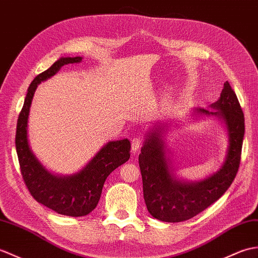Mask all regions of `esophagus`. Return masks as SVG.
<instances>
[{
  "mask_svg": "<svg viewBox=\"0 0 258 258\" xmlns=\"http://www.w3.org/2000/svg\"><path fill=\"white\" fill-rule=\"evenodd\" d=\"M131 142H132V151L136 153L142 146V140L140 139V137H134V139Z\"/></svg>",
  "mask_w": 258,
  "mask_h": 258,
  "instance_id": "1",
  "label": "esophagus"
}]
</instances>
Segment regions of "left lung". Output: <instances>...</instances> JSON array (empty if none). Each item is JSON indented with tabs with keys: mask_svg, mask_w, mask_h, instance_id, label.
Wrapping results in <instances>:
<instances>
[{
	"mask_svg": "<svg viewBox=\"0 0 258 258\" xmlns=\"http://www.w3.org/2000/svg\"><path fill=\"white\" fill-rule=\"evenodd\" d=\"M211 106L219 111L197 109L195 113L223 117L230 142L223 166L211 177L190 183L173 178L165 158L161 130L149 133L142 147L139 163L144 200L155 219L181 222L194 218L219 200L234 180L241 161L245 125L242 107L229 82L224 83L220 99Z\"/></svg>",
	"mask_w": 258,
	"mask_h": 258,
	"instance_id": "left-lung-1",
	"label": "left lung"
}]
</instances>
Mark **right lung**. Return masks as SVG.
I'll return each mask as SVG.
<instances>
[{"mask_svg":"<svg viewBox=\"0 0 258 258\" xmlns=\"http://www.w3.org/2000/svg\"><path fill=\"white\" fill-rule=\"evenodd\" d=\"M81 59L60 58L32 81L17 119L15 136L21 173L29 194L41 205L68 217H83L94 210L107 176L118 166L126 163L131 156V143L127 139L109 142L82 170L73 176L59 177L47 171L29 148L27 119L37 85L52 77L62 66L80 62Z\"/></svg>","mask_w":258,"mask_h":258,"instance_id":"1","label":"right lung"}]
</instances>
